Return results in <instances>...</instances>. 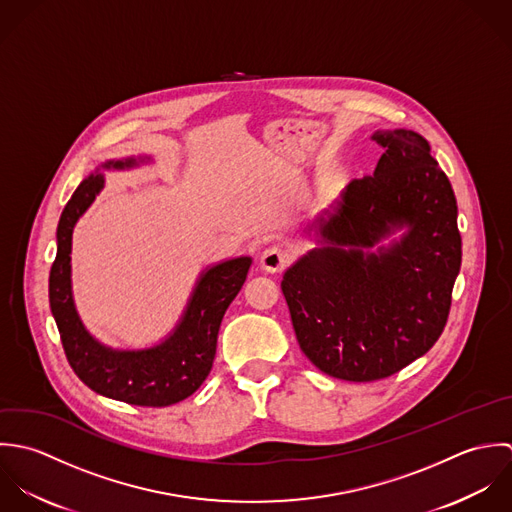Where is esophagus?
Here are the masks:
<instances>
[{"label": "esophagus", "mask_w": 512, "mask_h": 512, "mask_svg": "<svg viewBox=\"0 0 512 512\" xmlns=\"http://www.w3.org/2000/svg\"><path fill=\"white\" fill-rule=\"evenodd\" d=\"M291 263V255L279 245H271L261 253V267L267 273H281Z\"/></svg>", "instance_id": "1"}]
</instances>
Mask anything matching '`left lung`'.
<instances>
[{
  "instance_id": "obj_1",
  "label": "left lung",
  "mask_w": 512,
  "mask_h": 512,
  "mask_svg": "<svg viewBox=\"0 0 512 512\" xmlns=\"http://www.w3.org/2000/svg\"><path fill=\"white\" fill-rule=\"evenodd\" d=\"M376 172L352 180L328 219L326 243L283 277L301 350L324 374L376 382L398 374L441 336L461 267L457 200L423 136L376 132ZM409 235L363 255L392 226ZM348 246V250L343 247Z\"/></svg>"
}]
</instances>
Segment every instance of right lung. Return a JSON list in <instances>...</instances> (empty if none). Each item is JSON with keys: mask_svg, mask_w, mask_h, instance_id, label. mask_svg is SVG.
Listing matches in <instances>:
<instances>
[{"mask_svg": "<svg viewBox=\"0 0 512 512\" xmlns=\"http://www.w3.org/2000/svg\"><path fill=\"white\" fill-rule=\"evenodd\" d=\"M134 160L108 162L124 168ZM104 188L101 174L89 176L67 202L57 227V257L49 273V305L73 372L93 392L144 408H166L190 398L211 372L223 314L241 291L251 259L215 265L198 283L176 332L160 346L140 352L104 348L83 328L71 295V235L77 219Z\"/></svg>", "mask_w": 512, "mask_h": 512, "instance_id": "obj_1", "label": "right lung"}]
</instances>
